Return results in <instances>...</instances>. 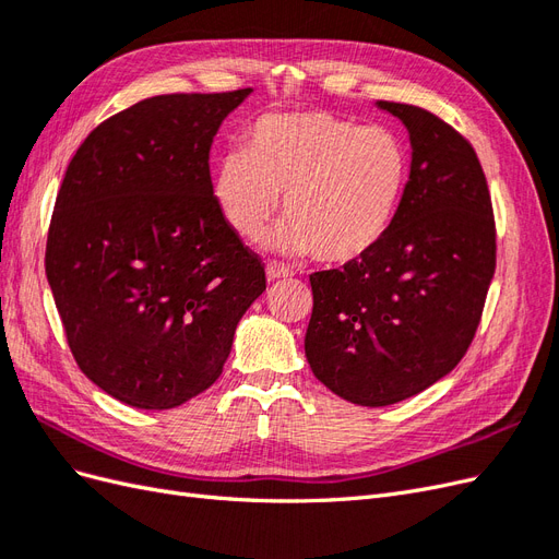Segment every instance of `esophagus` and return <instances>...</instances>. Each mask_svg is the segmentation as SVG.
Masks as SVG:
<instances>
[{"instance_id": "esophagus-1", "label": "esophagus", "mask_w": 559, "mask_h": 559, "mask_svg": "<svg viewBox=\"0 0 559 559\" xmlns=\"http://www.w3.org/2000/svg\"><path fill=\"white\" fill-rule=\"evenodd\" d=\"M265 273H267V280H270V282H275V280H282V277H292V275H294V270H292V267H286L284 263L273 261V263H267Z\"/></svg>"}]
</instances>
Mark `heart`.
<instances>
[{"mask_svg":"<svg viewBox=\"0 0 559 559\" xmlns=\"http://www.w3.org/2000/svg\"><path fill=\"white\" fill-rule=\"evenodd\" d=\"M411 156L386 126H361L333 111L267 114L247 130L245 151L218 158L212 195L247 242L273 226L277 245L329 265L364 259L392 230L408 189Z\"/></svg>","mask_w":559,"mask_h":559,"instance_id":"b5f03b06","label":"heart"}]
</instances>
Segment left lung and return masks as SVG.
I'll list each match as a JSON object with an SVG mask.
<instances>
[{"label": "left lung", "mask_w": 559, "mask_h": 559, "mask_svg": "<svg viewBox=\"0 0 559 559\" xmlns=\"http://www.w3.org/2000/svg\"><path fill=\"white\" fill-rule=\"evenodd\" d=\"M378 107L408 128V189L373 251L310 275L306 333L314 378L368 408L425 392L462 361L497 265L492 198L468 140L421 107Z\"/></svg>", "instance_id": "1"}]
</instances>
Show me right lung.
I'll return each instance as SVG.
<instances>
[{
	"instance_id": "right-lung-1",
	"label": "right lung",
	"mask_w": 559,
	"mask_h": 559,
	"mask_svg": "<svg viewBox=\"0 0 559 559\" xmlns=\"http://www.w3.org/2000/svg\"><path fill=\"white\" fill-rule=\"evenodd\" d=\"M251 88L156 95L99 123L70 160L46 277L79 368L142 411L222 376L265 270L218 212L210 148Z\"/></svg>"
}]
</instances>
